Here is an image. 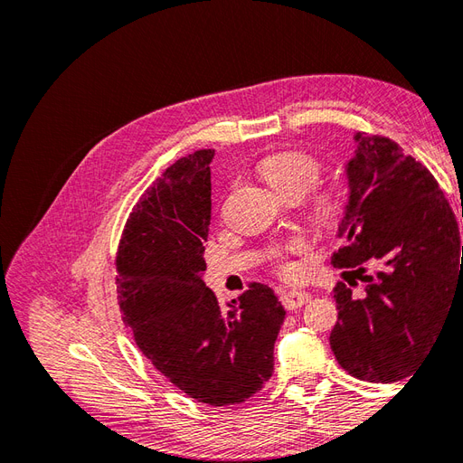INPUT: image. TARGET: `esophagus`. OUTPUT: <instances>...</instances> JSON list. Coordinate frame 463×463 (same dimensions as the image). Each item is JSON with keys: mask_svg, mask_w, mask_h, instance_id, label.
<instances>
[{"mask_svg": "<svg viewBox=\"0 0 463 463\" xmlns=\"http://www.w3.org/2000/svg\"><path fill=\"white\" fill-rule=\"evenodd\" d=\"M311 301V293L309 291H301V289H291L286 291L282 296V303L288 311H296L299 307H303L305 303Z\"/></svg>", "mask_w": 463, "mask_h": 463, "instance_id": "1", "label": "esophagus"}]
</instances>
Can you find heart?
<instances>
[{
	"instance_id": "b5f03b06",
	"label": "heart",
	"mask_w": 463,
	"mask_h": 463,
	"mask_svg": "<svg viewBox=\"0 0 463 463\" xmlns=\"http://www.w3.org/2000/svg\"><path fill=\"white\" fill-rule=\"evenodd\" d=\"M259 172L279 197H286V194H301L303 197L318 184L320 164L305 152L286 150L262 160ZM344 210L345 203L338 191H322L315 201L317 220L328 228L338 226ZM303 247V241H291L286 249H276L274 257L279 260V270L288 276L296 274V264L286 260V253H299Z\"/></svg>"
}]
</instances>
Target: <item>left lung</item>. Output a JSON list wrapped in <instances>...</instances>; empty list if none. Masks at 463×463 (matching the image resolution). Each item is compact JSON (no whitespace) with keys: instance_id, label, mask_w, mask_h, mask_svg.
<instances>
[{"instance_id":"left-lung-1","label":"left lung","mask_w":463,"mask_h":463,"mask_svg":"<svg viewBox=\"0 0 463 463\" xmlns=\"http://www.w3.org/2000/svg\"><path fill=\"white\" fill-rule=\"evenodd\" d=\"M354 143L335 230L344 245L332 264L352 269L347 284L361 279L363 293L335 286L340 320L330 347L352 376L386 384L413 373L463 293V245L452 208L421 162L386 137L355 133Z\"/></svg>"}]
</instances>
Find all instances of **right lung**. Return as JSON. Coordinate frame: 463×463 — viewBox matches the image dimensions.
<instances>
[{
    "label": "right lung",
    "instance_id": "right-lung-1",
    "mask_svg": "<svg viewBox=\"0 0 463 463\" xmlns=\"http://www.w3.org/2000/svg\"><path fill=\"white\" fill-rule=\"evenodd\" d=\"M213 158L214 150L179 158L137 203L119 243L118 299L152 365L187 396L222 408L272 376L286 311L264 284L228 307L204 284Z\"/></svg>",
    "mask_w": 463,
    "mask_h": 463
}]
</instances>
